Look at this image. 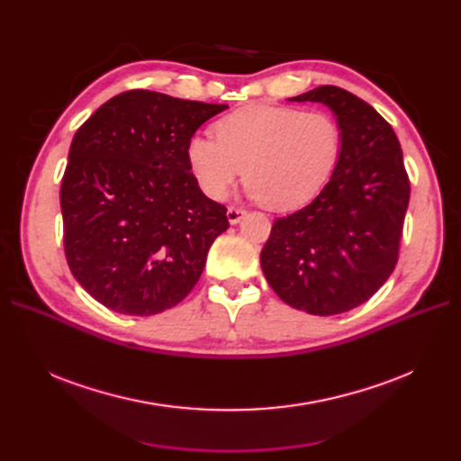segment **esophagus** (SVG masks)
<instances>
[{
	"mask_svg": "<svg viewBox=\"0 0 461 461\" xmlns=\"http://www.w3.org/2000/svg\"><path fill=\"white\" fill-rule=\"evenodd\" d=\"M246 215V212L242 207H229L227 209V219H229V222L230 225H236V222H240V219Z\"/></svg>",
	"mask_w": 461,
	"mask_h": 461,
	"instance_id": "obj_1",
	"label": "esophagus"
}]
</instances>
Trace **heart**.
Here are the masks:
<instances>
[{"label":"heart","mask_w":461,"mask_h":461,"mask_svg":"<svg viewBox=\"0 0 461 461\" xmlns=\"http://www.w3.org/2000/svg\"><path fill=\"white\" fill-rule=\"evenodd\" d=\"M212 136L194 134L188 167L212 200H225L246 171L249 198L286 212L325 186L342 149L339 122L323 111L249 105L215 122Z\"/></svg>","instance_id":"1"}]
</instances>
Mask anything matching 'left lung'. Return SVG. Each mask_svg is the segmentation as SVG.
I'll return each mask as SVG.
<instances>
[{
	"label": "left lung",
	"mask_w": 461,
	"mask_h": 461,
	"mask_svg": "<svg viewBox=\"0 0 461 461\" xmlns=\"http://www.w3.org/2000/svg\"><path fill=\"white\" fill-rule=\"evenodd\" d=\"M290 102L327 105L342 149L319 196L273 222L261 269L292 308L337 315L367 302L394 271L410 180L393 127L361 97L319 86Z\"/></svg>",
	"instance_id": "left-lung-1"
}]
</instances>
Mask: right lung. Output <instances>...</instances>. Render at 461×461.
I'll list each match as a JSON object with an SVG mask.
<instances>
[{
	"label": "right lung",
	"mask_w": 461,
	"mask_h": 461,
	"mask_svg": "<svg viewBox=\"0 0 461 461\" xmlns=\"http://www.w3.org/2000/svg\"><path fill=\"white\" fill-rule=\"evenodd\" d=\"M227 107L129 90L77 131L61 183L65 256L111 312L156 315L198 283L229 219L190 173L186 144Z\"/></svg>",
	"instance_id": "add662e5"
}]
</instances>
